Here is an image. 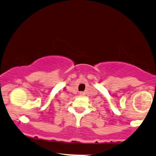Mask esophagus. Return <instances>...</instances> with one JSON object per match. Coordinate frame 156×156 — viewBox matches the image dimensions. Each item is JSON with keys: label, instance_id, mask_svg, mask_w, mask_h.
Listing matches in <instances>:
<instances>
[{"label": "esophagus", "instance_id": "1", "mask_svg": "<svg viewBox=\"0 0 156 156\" xmlns=\"http://www.w3.org/2000/svg\"><path fill=\"white\" fill-rule=\"evenodd\" d=\"M80 95H81V96H84V93H83V92H81V93H80Z\"/></svg>", "mask_w": 156, "mask_h": 156}]
</instances>
